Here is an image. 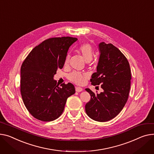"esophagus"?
<instances>
[{
	"label": "esophagus",
	"instance_id": "obj_1",
	"mask_svg": "<svg viewBox=\"0 0 154 154\" xmlns=\"http://www.w3.org/2000/svg\"><path fill=\"white\" fill-rule=\"evenodd\" d=\"M75 91H77V92L82 91H83V88L80 87H75Z\"/></svg>",
	"mask_w": 154,
	"mask_h": 154
}]
</instances>
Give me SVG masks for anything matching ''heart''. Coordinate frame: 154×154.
<instances>
[{"label":"heart","mask_w":154,"mask_h":154,"mask_svg":"<svg viewBox=\"0 0 154 154\" xmlns=\"http://www.w3.org/2000/svg\"><path fill=\"white\" fill-rule=\"evenodd\" d=\"M79 52L80 53V54L83 56L85 60L87 63H89L91 60L92 58L94 56V50L90 45L88 43L83 44L79 46L78 49ZM70 56L68 54L66 56V60H65V65H67L69 63ZM87 77V75L85 74H82L79 72L74 71L72 72L69 74L68 75L69 79L73 82L74 83L78 84V85H82L85 82V80Z\"/></svg>","instance_id":"obj_1"}]
</instances>
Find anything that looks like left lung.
Segmentation results:
<instances>
[{"label": "left lung", "mask_w": 154, "mask_h": 154, "mask_svg": "<svg viewBox=\"0 0 154 154\" xmlns=\"http://www.w3.org/2000/svg\"><path fill=\"white\" fill-rule=\"evenodd\" d=\"M100 56L97 72L91 75L93 85H100L103 91L95 94L86 88L91 96L85 111L92 119L99 122L116 117L126 103L131 87V74L128 59L111 43L98 45Z\"/></svg>", "instance_id": "left-lung-1"}]
</instances>
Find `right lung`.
I'll list each match as a JSON object with an SVG mask.
<instances>
[{"label":"right lung","mask_w":154,"mask_h":154,"mask_svg":"<svg viewBox=\"0 0 154 154\" xmlns=\"http://www.w3.org/2000/svg\"><path fill=\"white\" fill-rule=\"evenodd\" d=\"M76 38L48 39L31 51L20 70V91L25 106L34 118L42 121L58 118L67 99L75 94L71 83L57 85L54 79L57 69H63L70 46Z\"/></svg>","instance_id":"1"}]
</instances>
